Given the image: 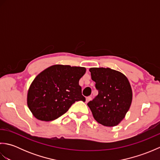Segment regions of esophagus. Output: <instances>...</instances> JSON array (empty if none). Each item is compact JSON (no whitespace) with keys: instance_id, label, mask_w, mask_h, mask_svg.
<instances>
[{"instance_id":"esophagus-1","label":"esophagus","mask_w":160,"mask_h":160,"mask_svg":"<svg viewBox=\"0 0 160 160\" xmlns=\"http://www.w3.org/2000/svg\"><path fill=\"white\" fill-rule=\"evenodd\" d=\"M91 100V97H87V98H86V103H88Z\"/></svg>"}]
</instances>
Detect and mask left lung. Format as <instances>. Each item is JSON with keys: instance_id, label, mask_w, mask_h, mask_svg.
Wrapping results in <instances>:
<instances>
[{"instance_id": "left-lung-1", "label": "left lung", "mask_w": 160, "mask_h": 160, "mask_svg": "<svg viewBox=\"0 0 160 160\" xmlns=\"http://www.w3.org/2000/svg\"><path fill=\"white\" fill-rule=\"evenodd\" d=\"M98 95L87 104L98 123L115 127L124 120L132 99L131 84L124 74L110 68H90Z\"/></svg>"}]
</instances>
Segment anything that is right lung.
<instances>
[{
    "mask_svg": "<svg viewBox=\"0 0 160 160\" xmlns=\"http://www.w3.org/2000/svg\"><path fill=\"white\" fill-rule=\"evenodd\" d=\"M86 68L55 64L40 72L30 84L27 103L33 115L52 121L65 113L76 101L85 102L79 80Z\"/></svg>",
    "mask_w": 160,
    "mask_h": 160,
    "instance_id": "add662e5",
    "label": "right lung"
}]
</instances>
